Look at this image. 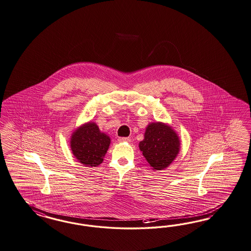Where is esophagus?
Listing matches in <instances>:
<instances>
[{
	"label": "esophagus",
	"instance_id": "34e87169",
	"mask_svg": "<svg viewBox=\"0 0 251 251\" xmlns=\"http://www.w3.org/2000/svg\"><path fill=\"white\" fill-rule=\"evenodd\" d=\"M118 141L121 142V143H129V142H130V139L127 138V137H121V138H119Z\"/></svg>",
	"mask_w": 251,
	"mask_h": 251
}]
</instances>
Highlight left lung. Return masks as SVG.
I'll return each mask as SVG.
<instances>
[{
	"instance_id": "left-lung-1",
	"label": "left lung",
	"mask_w": 251,
	"mask_h": 251,
	"mask_svg": "<svg viewBox=\"0 0 251 251\" xmlns=\"http://www.w3.org/2000/svg\"><path fill=\"white\" fill-rule=\"evenodd\" d=\"M140 150L152 170L165 169L176 158L180 140L176 132L163 122H152L147 126Z\"/></svg>"
}]
</instances>
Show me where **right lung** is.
I'll return each mask as SVG.
<instances>
[{"mask_svg": "<svg viewBox=\"0 0 251 251\" xmlns=\"http://www.w3.org/2000/svg\"><path fill=\"white\" fill-rule=\"evenodd\" d=\"M110 144L108 135L94 122L83 124L71 136L70 147L75 158L85 166L96 167L103 162Z\"/></svg>", "mask_w": 251, "mask_h": 251, "instance_id": "1", "label": "right lung"}]
</instances>
